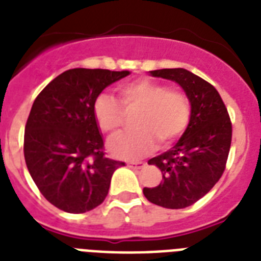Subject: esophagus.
<instances>
[{"mask_svg": "<svg viewBox=\"0 0 261 261\" xmlns=\"http://www.w3.org/2000/svg\"><path fill=\"white\" fill-rule=\"evenodd\" d=\"M127 166L131 167V169H142V167L146 166V164L145 162H128Z\"/></svg>", "mask_w": 261, "mask_h": 261, "instance_id": "34e87169", "label": "esophagus"}]
</instances>
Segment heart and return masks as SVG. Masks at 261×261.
I'll return each instance as SVG.
<instances>
[{"label":"heart","instance_id":"b5f03b06","mask_svg":"<svg viewBox=\"0 0 261 261\" xmlns=\"http://www.w3.org/2000/svg\"><path fill=\"white\" fill-rule=\"evenodd\" d=\"M118 97L126 112L135 111L137 131L115 137L109 143L112 155L134 160L155 149L169 147L185 134L192 120V101L186 92L149 79L134 80L118 88ZM100 131L115 135L123 127V112L111 96L101 94L92 105Z\"/></svg>","mask_w":261,"mask_h":261}]
</instances>
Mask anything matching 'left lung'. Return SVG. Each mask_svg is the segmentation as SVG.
<instances>
[{"label":"left lung","instance_id":"obj_1","mask_svg":"<svg viewBox=\"0 0 261 261\" xmlns=\"http://www.w3.org/2000/svg\"><path fill=\"white\" fill-rule=\"evenodd\" d=\"M177 82L192 101V120L170 150L149 160L162 173V182L145 188L150 202L169 209L190 206L202 198L221 178L232 142V122L219 91L188 69L150 72Z\"/></svg>","mask_w":261,"mask_h":261}]
</instances>
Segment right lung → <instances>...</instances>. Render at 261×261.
I'll list each match as a JSON object with an SVG mask.
<instances>
[{"label":"right lung","instance_id":"add662e5","mask_svg":"<svg viewBox=\"0 0 261 261\" xmlns=\"http://www.w3.org/2000/svg\"><path fill=\"white\" fill-rule=\"evenodd\" d=\"M128 71L73 68L55 77L33 101L24 156L40 193L61 211L84 213L106 200L114 171L124 162L105 155L92 105Z\"/></svg>","mask_w":261,"mask_h":261}]
</instances>
